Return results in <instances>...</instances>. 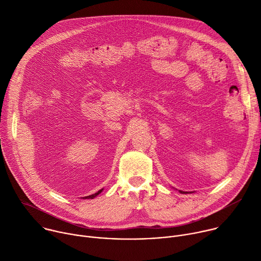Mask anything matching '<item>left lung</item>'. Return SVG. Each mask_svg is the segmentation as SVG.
Returning <instances> with one entry per match:
<instances>
[{"label":"left lung","instance_id":"obj_1","mask_svg":"<svg viewBox=\"0 0 261 261\" xmlns=\"http://www.w3.org/2000/svg\"><path fill=\"white\" fill-rule=\"evenodd\" d=\"M179 192H180V193H185V192H182V191H179Z\"/></svg>","mask_w":261,"mask_h":261}]
</instances>
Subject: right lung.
<instances>
[{
  "label": "right lung",
  "mask_w": 261,
  "mask_h": 261,
  "mask_svg": "<svg viewBox=\"0 0 261 261\" xmlns=\"http://www.w3.org/2000/svg\"><path fill=\"white\" fill-rule=\"evenodd\" d=\"M102 190H103V189L99 190L98 192H96V193H94V194H92V195H89V196H85V197H82V198H83V199H93V198H95L97 195H99V194L102 192Z\"/></svg>",
  "instance_id": "right-lung-1"
}]
</instances>
